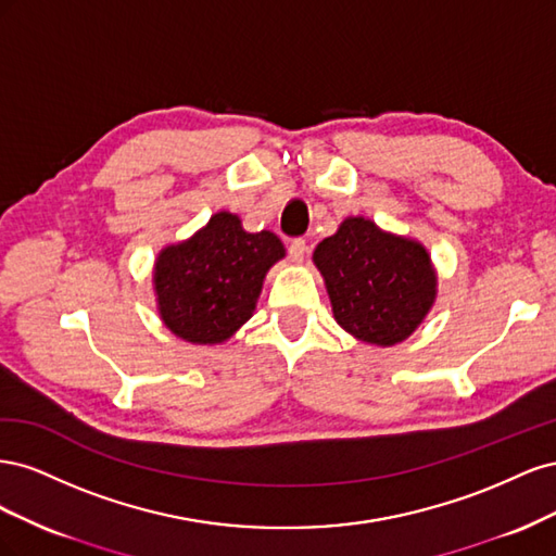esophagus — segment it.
Returning <instances> with one entry per match:
<instances>
[{
  "instance_id": "esophagus-1",
  "label": "esophagus",
  "mask_w": 556,
  "mask_h": 556,
  "mask_svg": "<svg viewBox=\"0 0 556 556\" xmlns=\"http://www.w3.org/2000/svg\"><path fill=\"white\" fill-rule=\"evenodd\" d=\"M306 255H308V243H306V239H294V241L290 243V257H292L294 262H304Z\"/></svg>"
}]
</instances>
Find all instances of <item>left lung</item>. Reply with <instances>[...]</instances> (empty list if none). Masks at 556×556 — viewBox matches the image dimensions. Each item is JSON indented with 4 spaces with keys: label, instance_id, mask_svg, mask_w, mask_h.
Wrapping results in <instances>:
<instances>
[{
    "label": "left lung",
    "instance_id": "1",
    "mask_svg": "<svg viewBox=\"0 0 556 556\" xmlns=\"http://www.w3.org/2000/svg\"><path fill=\"white\" fill-rule=\"evenodd\" d=\"M313 262L325 276L336 323L364 343L408 339L435 299L427 250L364 217H348L315 248Z\"/></svg>",
    "mask_w": 556,
    "mask_h": 556
}]
</instances>
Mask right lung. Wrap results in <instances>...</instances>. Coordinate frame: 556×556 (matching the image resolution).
<instances>
[{"label": "right lung", "mask_w": 556, "mask_h": 556, "mask_svg": "<svg viewBox=\"0 0 556 556\" xmlns=\"http://www.w3.org/2000/svg\"><path fill=\"white\" fill-rule=\"evenodd\" d=\"M285 255L271 231L217 213L190 241L162 250L155 292L164 325L190 343H223L255 311L262 280Z\"/></svg>", "instance_id": "right-lung-1"}]
</instances>
